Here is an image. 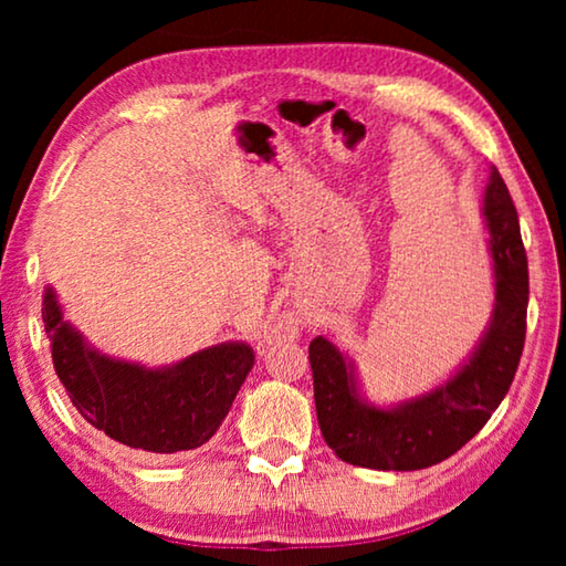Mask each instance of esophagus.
Segmentation results:
<instances>
[{
    "label": "esophagus",
    "instance_id": "1",
    "mask_svg": "<svg viewBox=\"0 0 566 566\" xmlns=\"http://www.w3.org/2000/svg\"><path fill=\"white\" fill-rule=\"evenodd\" d=\"M286 332H290V327H286V324H274V327H270V329H264V339L266 342H274V339H282V337H286Z\"/></svg>",
    "mask_w": 566,
    "mask_h": 566
}]
</instances>
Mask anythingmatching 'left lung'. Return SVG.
<instances>
[{
    "instance_id": "8db88e82",
    "label": "left lung",
    "mask_w": 566,
    "mask_h": 566,
    "mask_svg": "<svg viewBox=\"0 0 566 566\" xmlns=\"http://www.w3.org/2000/svg\"><path fill=\"white\" fill-rule=\"evenodd\" d=\"M494 262V310L472 357L442 387L397 407L379 409L359 397L354 367L329 339L310 344L324 442L342 462L379 472H415L459 452L512 387L520 367L530 304V270L520 219L500 171L492 169L484 191Z\"/></svg>"
}]
</instances>
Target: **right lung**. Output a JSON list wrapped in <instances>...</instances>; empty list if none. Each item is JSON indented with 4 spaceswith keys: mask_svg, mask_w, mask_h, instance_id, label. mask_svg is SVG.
<instances>
[{
    "mask_svg": "<svg viewBox=\"0 0 566 566\" xmlns=\"http://www.w3.org/2000/svg\"><path fill=\"white\" fill-rule=\"evenodd\" d=\"M56 377L76 411L119 444L155 454L197 449L212 439L254 364L244 342L202 349L165 369L104 357L62 317L52 290L42 302Z\"/></svg>",
    "mask_w": 566,
    "mask_h": 566,
    "instance_id": "add662e5",
    "label": "right lung"
}]
</instances>
